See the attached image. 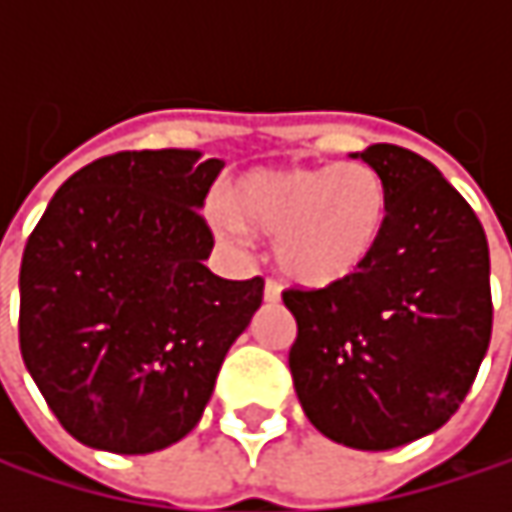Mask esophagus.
<instances>
[{"instance_id":"1","label":"esophagus","mask_w":512,"mask_h":512,"mask_svg":"<svg viewBox=\"0 0 512 512\" xmlns=\"http://www.w3.org/2000/svg\"><path fill=\"white\" fill-rule=\"evenodd\" d=\"M263 299H266V302H278V299H281V284H278L275 278H266V284H263Z\"/></svg>"}]
</instances>
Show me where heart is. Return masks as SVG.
<instances>
[{"mask_svg": "<svg viewBox=\"0 0 512 512\" xmlns=\"http://www.w3.org/2000/svg\"><path fill=\"white\" fill-rule=\"evenodd\" d=\"M213 222L275 237L278 266L305 287H335L358 275L388 228V186L367 162L260 168L237 177Z\"/></svg>", "mask_w": 512, "mask_h": 512, "instance_id": "obj_1", "label": "heart"}]
</instances>
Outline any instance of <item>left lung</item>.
Here are the masks:
<instances>
[{
  "label": "left lung",
  "mask_w": 512,
  "mask_h": 512,
  "mask_svg": "<svg viewBox=\"0 0 512 512\" xmlns=\"http://www.w3.org/2000/svg\"><path fill=\"white\" fill-rule=\"evenodd\" d=\"M361 159L388 186L373 260L335 287L281 293L296 317L290 373L308 421L338 445L388 451L439 430L492 338L489 246L433 162L397 145Z\"/></svg>",
  "instance_id": "1"
}]
</instances>
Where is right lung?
I'll return each mask as SVG.
<instances>
[{
    "label": "right lung",
    "mask_w": 512,
    "mask_h": 512,
    "mask_svg": "<svg viewBox=\"0 0 512 512\" xmlns=\"http://www.w3.org/2000/svg\"><path fill=\"white\" fill-rule=\"evenodd\" d=\"M118 151L52 195L20 266V353L58 424L88 448L151 454L183 439L263 278L228 281L204 260L198 213L222 159Z\"/></svg>",
    "instance_id": "right-lung-1"
}]
</instances>
